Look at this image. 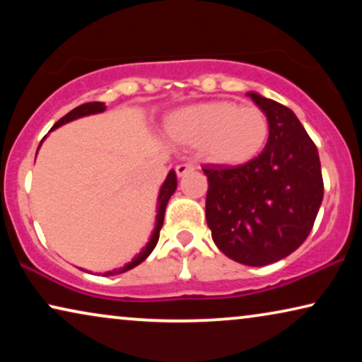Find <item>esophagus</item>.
<instances>
[{
	"label": "esophagus",
	"instance_id": "34e87169",
	"mask_svg": "<svg viewBox=\"0 0 362 362\" xmlns=\"http://www.w3.org/2000/svg\"><path fill=\"white\" fill-rule=\"evenodd\" d=\"M192 170H194V166L186 165V163H181V165H177V166H176V175L181 177V176L187 175V173H191Z\"/></svg>",
	"mask_w": 362,
	"mask_h": 362
}]
</instances>
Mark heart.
<instances>
[{"instance_id": "obj_1", "label": "heart", "mask_w": 362, "mask_h": 362, "mask_svg": "<svg viewBox=\"0 0 362 362\" xmlns=\"http://www.w3.org/2000/svg\"><path fill=\"white\" fill-rule=\"evenodd\" d=\"M166 135L176 145L199 150L207 161L222 166L244 165L264 150L269 120L255 105L229 100L202 102L168 117Z\"/></svg>"}]
</instances>
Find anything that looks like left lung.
<instances>
[{"mask_svg":"<svg viewBox=\"0 0 362 362\" xmlns=\"http://www.w3.org/2000/svg\"><path fill=\"white\" fill-rule=\"evenodd\" d=\"M269 120V140L254 160L209 165L206 221L222 254L262 267L285 259L306 240L323 201L313 140L288 107L247 93Z\"/></svg>","mask_w":362,"mask_h":362,"instance_id":"8db88e82","label":"left lung"}]
</instances>
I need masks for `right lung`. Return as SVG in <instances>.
I'll list each match as a JSON object with an SVG mask.
<instances>
[{"label": "right lung", "instance_id": "right-lung-1", "mask_svg": "<svg viewBox=\"0 0 362 362\" xmlns=\"http://www.w3.org/2000/svg\"><path fill=\"white\" fill-rule=\"evenodd\" d=\"M105 110V105H103L102 102H88V103H83V105H78L74 108L67 113V115H64L61 120L56 122V125L52 128H57L64 125V123L67 122H72L76 120V118H81V117H86V115H92V113H98V112H103ZM176 186H177V180H176V173L171 171L170 175H168L165 185L161 186V191H160V197H158V214H156V227H155V232H153L151 235V240L148 242V245L143 249L140 254H138L133 262L130 264L122 267V269L118 270H112V272H107V274H103L105 276H110V275H117V274H123V272L133 269V267L140 265L143 260L146 259L148 255L151 254L153 249H155L156 244H158V239H160V230L163 227V221H165V209H166V204L168 201H170V197L173 196V192L176 191Z\"/></svg>", "mask_w": 362, "mask_h": 362}]
</instances>
